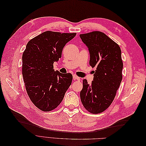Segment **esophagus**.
<instances>
[{
	"label": "esophagus",
	"mask_w": 146,
	"mask_h": 146,
	"mask_svg": "<svg viewBox=\"0 0 146 146\" xmlns=\"http://www.w3.org/2000/svg\"><path fill=\"white\" fill-rule=\"evenodd\" d=\"M73 78H74V80H80V78L78 77V76H76V75H74Z\"/></svg>",
	"instance_id": "obj_1"
}]
</instances>
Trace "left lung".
<instances>
[{
    "label": "left lung",
    "mask_w": 146,
    "mask_h": 146,
    "mask_svg": "<svg viewBox=\"0 0 146 146\" xmlns=\"http://www.w3.org/2000/svg\"><path fill=\"white\" fill-rule=\"evenodd\" d=\"M80 37L89 49L90 66L96 67L91 85L88 84L86 79L83 80L81 101L90 113H100L113 102L122 81L123 62L121 48L99 31L80 34Z\"/></svg>",
    "instance_id": "obj_1"
}]
</instances>
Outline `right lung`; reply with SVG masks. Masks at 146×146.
Instances as JSON below:
<instances>
[{
  "instance_id": "1",
  "label": "right lung",
  "mask_w": 146,
  "mask_h": 146,
  "mask_svg": "<svg viewBox=\"0 0 146 146\" xmlns=\"http://www.w3.org/2000/svg\"><path fill=\"white\" fill-rule=\"evenodd\" d=\"M76 33L46 31L30 40L23 54L22 72L30 99L43 111L55 109L63 100L72 80L70 73L54 69L63 48Z\"/></svg>"
}]
</instances>
